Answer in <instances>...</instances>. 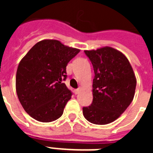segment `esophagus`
<instances>
[{"label":"esophagus","instance_id":"obj_1","mask_svg":"<svg viewBox=\"0 0 153 153\" xmlns=\"http://www.w3.org/2000/svg\"><path fill=\"white\" fill-rule=\"evenodd\" d=\"M79 91H80V88L76 89V90H75V93H76V94H78V93H79Z\"/></svg>","mask_w":153,"mask_h":153}]
</instances>
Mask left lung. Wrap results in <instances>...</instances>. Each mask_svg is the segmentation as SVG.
<instances>
[{"mask_svg": "<svg viewBox=\"0 0 153 153\" xmlns=\"http://www.w3.org/2000/svg\"><path fill=\"white\" fill-rule=\"evenodd\" d=\"M93 64V102L83 108L89 122L106 125L119 118L130 105L135 95L136 78L122 52L110 47L84 51Z\"/></svg>", "mask_w": 153, "mask_h": 153, "instance_id": "1", "label": "left lung"}]
</instances>
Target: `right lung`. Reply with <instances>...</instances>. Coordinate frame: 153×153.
Masks as SVG:
<instances>
[{"label": "right lung", "instance_id": "1", "mask_svg": "<svg viewBox=\"0 0 153 153\" xmlns=\"http://www.w3.org/2000/svg\"><path fill=\"white\" fill-rule=\"evenodd\" d=\"M80 50L56 40L36 43L19 63L16 91L24 110L32 118L50 123L63 115L72 93L62 83L67 63Z\"/></svg>", "mask_w": 153, "mask_h": 153}]
</instances>
